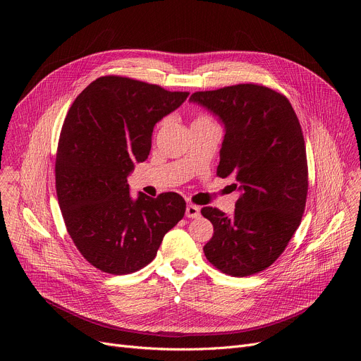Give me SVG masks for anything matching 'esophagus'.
<instances>
[{
    "mask_svg": "<svg viewBox=\"0 0 361 361\" xmlns=\"http://www.w3.org/2000/svg\"><path fill=\"white\" fill-rule=\"evenodd\" d=\"M185 216L188 219H197L200 216V207L195 204H187L185 207Z\"/></svg>",
    "mask_w": 361,
    "mask_h": 361,
    "instance_id": "34e87169",
    "label": "esophagus"
}]
</instances>
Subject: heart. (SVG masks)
<instances>
[{
  "label": "heart",
  "mask_w": 361,
  "mask_h": 361,
  "mask_svg": "<svg viewBox=\"0 0 361 361\" xmlns=\"http://www.w3.org/2000/svg\"><path fill=\"white\" fill-rule=\"evenodd\" d=\"M194 123H214V121L212 120V117H210L209 114L201 113V114L197 116V118L194 120ZM161 124H163V123H161ZM161 124H160V126H161Z\"/></svg>",
  "instance_id": "obj_1"
}]
</instances>
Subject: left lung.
Returning a JSON list of instances; mask_svg holds the SVG:
<instances>
[{
	"label": "left lung",
	"instance_id": "left-lung-1",
	"mask_svg": "<svg viewBox=\"0 0 361 361\" xmlns=\"http://www.w3.org/2000/svg\"><path fill=\"white\" fill-rule=\"evenodd\" d=\"M190 99L223 120L217 176L233 177L241 191L233 217L201 209L214 227L204 254L224 274H257L283 254L305 209L308 167L300 121L286 95L262 84L197 91Z\"/></svg>",
	"mask_w": 361,
	"mask_h": 361
}]
</instances>
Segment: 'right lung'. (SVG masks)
I'll list each match as a JSON object with an SVG mask.
<instances>
[{
	"label": "right lung",
	"instance_id": "1",
	"mask_svg": "<svg viewBox=\"0 0 361 361\" xmlns=\"http://www.w3.org/2000/svg\"><path fill=\"white\" fill-rule=\"evenodd\" d=\"M188 94L104 75L70 107L57 147L56 190L70 237L95 269L117 276L138 271L184 217L180 194L140 192L133 200L127 176L147 160L154 126Z\"/></svg>",
	"mask_w": 361,
	"mask_h": 361
}]
</instances>
